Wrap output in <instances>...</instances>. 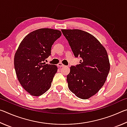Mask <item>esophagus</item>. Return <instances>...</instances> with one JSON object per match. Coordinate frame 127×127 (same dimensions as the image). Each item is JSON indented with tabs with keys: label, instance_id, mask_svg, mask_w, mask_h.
Segmentation results:
<instances>
[{
	"label": "esophagus",
	"instance_id": "1",
	"mask_svg": "<svg viewBox=\"0 0 127 127\" xmlns=\"http://www.w3.org/2000/svg\"><path fill=\"white\" fill-rule=\"evenodd\" d=\"M65 65H64L63 64H62V63H58V66H59V67L61 68V67H63V66H64Z\"/></svg>",
	"mask_w": 127,
	"mask_h": 127
}]
</instances>
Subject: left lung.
Listing matches in <instances>:
<instances>
[{
	"label": "left lung",
	"instance_id": "obj_1",
	"mask_svg": "<svg viewBox=\"0 0 127 127\" xmlns=\"http://www.w3.org/2000/svg\"><path fill=\"white\" fill-rule=\"evenodd\" d=\"M75 57L81 58L71 66L66 81L77 97L88 99L99 91L106 81L110 63L106 49L91 34L78 29L62 30Z\"/></svg>",
	"mask_w": 127,
	"mask_h": 127
}]
</instances>
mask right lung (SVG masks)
I'll use <instances>...</instances> for the list:
<instances>
[{
  "instance_id": "right-lung-1",
  "label": "right lung",
  "mask_w": 127,
  "mask_h": 127,
  "mask_svg": "<svg viewBox=\"0 0 127 127\" xmlns=\"http://www.w3.org/2000/svg\"><path fill=\"white\" fill-rule=\"evenodd\" d=\"M62 35L59 30L40 29L28 34L15 53L14 65L18 80L32 96H39L51 87L57 66L44 63L53 44Z\"/></svg>"
}]
</instances>
